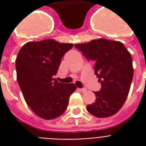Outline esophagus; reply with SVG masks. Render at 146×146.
Masks as SVG:
<instances>
[{
	"instance_id": "34e87169",
	"label": "esophagus",
	"mask_w": 146,
	"mask_h": 146,
	"mask_svg": "<svg viewBox=\"0 0 146 146\" xmlns=\"http://www.w3.org/2000/svg\"><path fill=\"white\" fill-rule=\"evenodd\" d=\"M79 90H80L81 92H86L87 89H86V88H82V89H79Z\"/></svg>"
}]
</instances>
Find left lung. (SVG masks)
<instances>
[{"mask_svg":"<svg viewBox=\"0 0 146 146\" xmlns=\"http://www.w3.org/2000/svg\"><path fill=\"white\" fill-rule=\"evenodd\" d=\"M88 60H93L95 74L102 88L94 92L96 102L87 111L97 117H108L117 112L127 99L133 77L130 53L120 42L99 38L75 44Z\"/></svg>","mask_w":146,"mask_h":146,"instance_id":"1","label":"left lung"}]
</instances>
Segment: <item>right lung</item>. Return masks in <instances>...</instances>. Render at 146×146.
Returning <instances> with one entry per match:
<instances>
[{
    "label": "right lung",
    "mask_w": 146,
    "mask_h": 146,
    "mask_svg": "<svg viewBox=\"0 0 146 146\" xmlns=\"http://www.w3.org/2000/svg\"><path fill=\"white\" fill-rule=\"evenodd\" d=\"M73 47V44L45 39L26 43L17 55V82L24 99L31 110L44 120L63 114L76 89L73 83H62L53 78L62 57Z\"/></svg>",
    "instance_id": "add662e5"
}]
</instances>
